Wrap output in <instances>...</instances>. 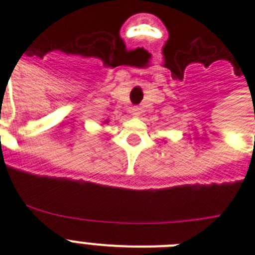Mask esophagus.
Listing matches in <instances>:
<instances>
[{
	"label": "esophagus",
	"mask_w": 255,
	"mask_h": 255,
	"mask_svg": "<svg viewBox=\"0 0 255 255\" xmlns=\"http://www.w3.org/2000/svg\"><path fill=\"white\" fill-rule=\"evenodd\" d=\"M131 115L134 117H138L140 115V108L139 107H132L131 108Z\"/></svg>",
	"instance_id": "esophagus-1"
}]
</instances>
